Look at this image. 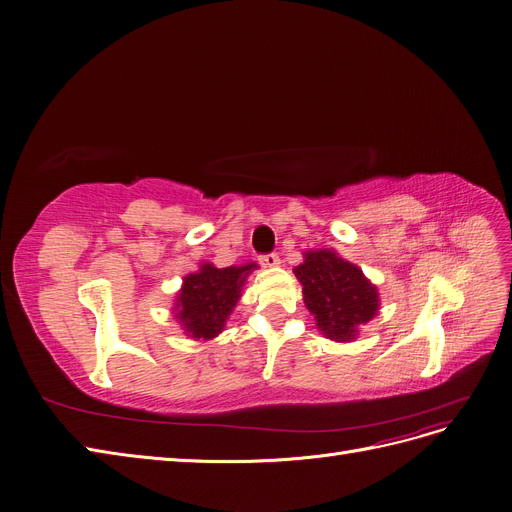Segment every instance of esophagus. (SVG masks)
<instances>
[{"label": "esophagus", "mask_w": 512, "mask_h": 512, "mask_svg": "<svg viewBox=\"0 0 512 512\" xmlns=\"http://www.w3.org/2000/svg\"><path fill=\"white\" fill-rule=\"evenodd\" d=\"M261 265H265V267H278V265H280V257H278L276 253L263 255V257H261Z\"/></svg>", "instance_id": "esophagus-1"}]
</instances>
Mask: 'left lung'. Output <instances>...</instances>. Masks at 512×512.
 I'll return each instance as SVG.
<instances>
[{
    "mask_svg": "<svg viewBox=\"0 0 512 512\" xmlns=\"http://www.w3.org/2000/svg\"><path fill=\"white\" fill-rule=\"evenodd\" d=\"M292 272L303 286L315 328L334 342L357 340L361 326L380 311L378 286L334 249L305 251L303 263Z\"/></svg>",
    "mask_w": 512,
    "mask_h": 512,
    "instance_id": "left-lung-1",
    "label": "left lung"
}]
</instances>
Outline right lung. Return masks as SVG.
I'll use <instances>...</instances> for the list:
<instances>
[{"label": "right lung", "mask_w": 512, "mask_h": 512, "mask_svg": "<svg viewBox=\"0 0 512 512\" xmlns=\"http://www.w3.org/2000/svg\"><path fill=\"white\" fill-rule=\"evenodd\" d=\"M257 267L259 265L253 261L230 267H215L203 261L197 272L186 274L172 305L180 330L199 342L222 334L228 317L242 297V286Z\"/></svg>", "instance_id": "add662e5"}]
</instances>
